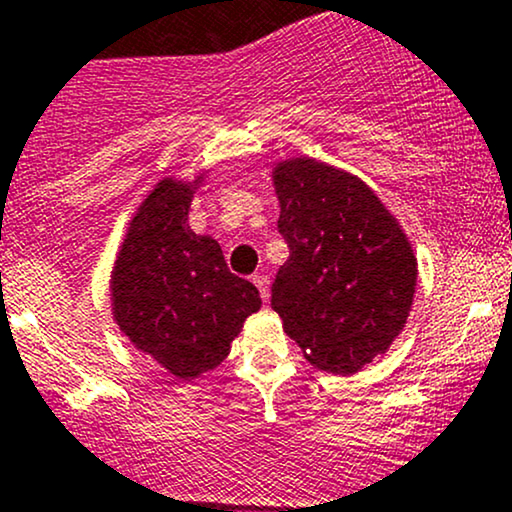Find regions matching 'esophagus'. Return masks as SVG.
Returning a JSON list of instances; mask_svg holds the SVG:
<instances>
[{"label": "esophagus", "instance_id": "obj_1", "mask_svg": "<svg viewBox=\"0 0 512 512\" xmlns=\"http://www.w3.org/2000/svg\"><path fill=\"white\" fill-rule=\"evenodd\" d=\"M254 285L258 287V292H261L263 302H268V297H271V280L266 278V275H254Z\"/></svg>", "mask_w": 512, "mask_h": 512}]
</instances>
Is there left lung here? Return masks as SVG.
I'll return each instance as SVG.
<instances>
[{
  "label": "left lung",
  "mask_w": 512,
  "mask_h": 512,
  "mask_svg": "<svg viewBox=\"0 0 512 512\" xmlns=\"http://www.w3.org/2000/svg\"><path fill=\"white\" fill-rule=\"evenodd\" d=\"M273 186L290 258L271 307L317 370L353 375L409 319L418 280L411 241L377 193L338 166L285 159L273 166Z\"/></svg>",
  "instance_id": "1"
}]
</instances>
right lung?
I'll return each instance as SVG.
<instances>
[{
    "label": "right lung",
    "instance_id": "1",
    "mask_svg": "<svg viewBox=\"0 0 512 512\" xmlns=\"http://www.w3.org/2000/svg\"><path fill=\"white\" fill-rule=\"evenodd\" d=\"M205 174L193 181L164 176L149 191L111 271L118 329L179 380L215 370L244 321L261 309L256 287L229 273L220 244L188 227Z\"/></svg>",
    "mask_w": 512,
    "mask_h": 512
}]
</instances>
